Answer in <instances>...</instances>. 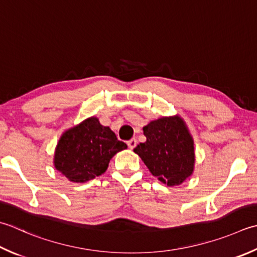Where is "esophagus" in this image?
<instances>
[{
    "instance_id": "34e87169",
    "label": "esophagus",
    "mask_w": 257,
    "mask_h": 257,
    "mask_svg": "<svg viewBox=\"0 0 257 257\" xmlns=\"http://www.w3.org/2000/svg\"><path fill=\"white\" fill-rule=\"evenodd\" d=\"M127 145H128V147L130 148V149H134L136 146H137V140H136L135 138H133V139H130L129 142H127Z\"/></svg>"
}]
</instances>
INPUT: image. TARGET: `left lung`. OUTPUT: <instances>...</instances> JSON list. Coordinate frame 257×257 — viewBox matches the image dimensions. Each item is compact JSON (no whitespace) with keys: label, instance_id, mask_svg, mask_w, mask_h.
Instances as JSON below:
<instances>
[{"label":"left lung","instance_id":"1","mask_svg":"<svg viewBox=\"0 0 257 257\" xmlns=\"http://www.w3.org/2000/svg\"><path fill=\"white\" fill-rule=\"evenodd\" d=\"M145 143L134 152L149 172L167 186L183 184L194 172L195 150L192 135L179 115L163 117L143 128Z\"/></svg>","mask_w":257,"mask_h":257}]
</instances>
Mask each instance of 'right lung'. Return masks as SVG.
<instances>
[{"label": "right lung", "instance_id": "right-lung-1", "mask_svg": "<svg viewBox=\"0 0 257 257\" xmlns=\"http://www.w3.org/2000/svg\"><path fill=\"white\" fill-rule=\"evenodd\" d=\"M127 148L109 127L90 117L64 132L54 153V167L70 182L85 183L102 175L110 159Z\"/></svg>", "mask_w": 257, "mask_h": 257}]
</instances>
